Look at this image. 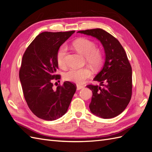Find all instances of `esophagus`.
<instances>
[{"label": "esophagus", "mask_w": 152, "mask_h": 152, "mask_svg": "<svg viewBox=\"0 0 152 152\" xmlns=\"http://www.w3.org/2000/svg\"><path fill=\"white\" fill-rule=\"evenodd\" d=\"M84 86H83L77 85V90H80V89H82V88H84Z\"/></svg>", "instance_id": "obj_1"}]
</instances>
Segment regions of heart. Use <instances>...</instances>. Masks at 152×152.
Returning <instances> with one entry per match:
<instances>
[{
    "label": "heart",
    "instance_id": "b5f03b06",
    "mask_svg": "<svg viewBox=\"0 0 152 152\" xmlns=\"http://www.w3.org/2000/svg\"><path fill=\"white\" fill-rule=\"evenodd\" d=\"M73 46L77 51L85 56L86 61L93 68H98L103 60L102 52L96 49V44L93 41L86 38H80L73 43ZM66 47L63 45L57 54V63L61 68L66 65L65 56ZM92 75V72L88 67L82 68H71L64 75V79L67 81L76 84H83L86 80Z\"/></svg>",
    "mask_w": 152,
    "mask_h": 152
}]
</instances>
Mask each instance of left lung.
I'll return each mask as SVG.
<instances>
[{
	"label": "left lung",
	"mask_w": 152,
	"mask_h": 152,
	"mask_svg": "<svg viewBox=\"0 0 152 152\" xmlns=\"http://www.w3.org/2000/svg\"><path fill=\"white\" fill-rule=\"evenodd\" d=\"M77 33L96 38L104 50L103 66L94 78L100 84L87 86L93 91L91 112L103 118L116 117L126 109L132 95V68L125 50L117 39L103 29L82 30Z\"/></svg>",
	"instance_id": "1"
}]
</instances>
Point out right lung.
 Wrapping results in <instances>:
<instances>
[{
  "mask_svg": "<svg viewBox=\"0 0 152 152\" xmlns=\"http://www.w3.org/2000/svg\"><path fill=\"white\" fill-rule=\"evenodd\" d=\"M45 31L36 37L23 56L19 77L24 97L31 111L45 121H54L67 112L77 86L70 82L53 89L58 68L57 54L61 45L74 34Z\"/></svg>",
  "mask_w": 152,
  "mask_h": 152,
  "instance_id": "1",
  "label": "right lung"
}]
</instances>
